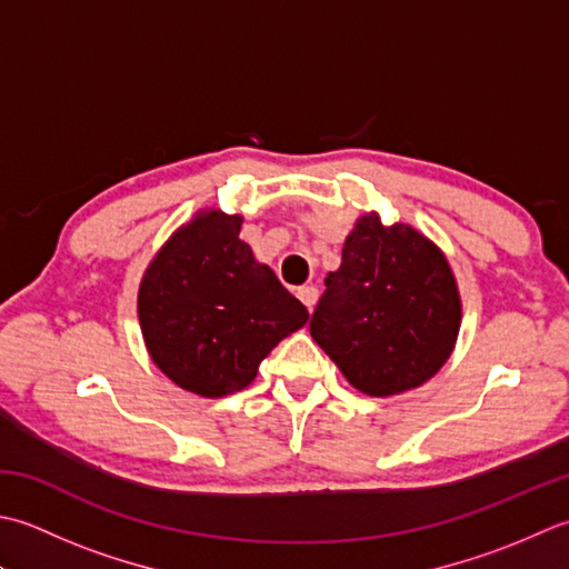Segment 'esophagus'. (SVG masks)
Wrapping results in <instances>:
<instances>
[{"mask_svg": "<svg viewBox=\"0 0 569 569\" xmlns=\"http://www.w3.org/2000/svg\"><path fill=\"white\" fill-rule=\"evenodd\" d=\"M297 297L301 299V305H305L309 311H315V305H317V299H319L317 287H299L297 289Z\"/></svg>", "mask_w": 569, "mask_h": 569, "instance_id": "obj_1", "label": "esophagus"}]
</instances>
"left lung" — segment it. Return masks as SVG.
Segmentation results:
<instances>
[{"label":"left lung","mask_w":569,"mask_h":569,"mask_svg":"<svg viewBox=\"0 0 569 569\" xmlns=\"http://www.w3.org/2000/svg\"><path fill=\"white\" fill-rule=\"evenodd\" d=\"M461 295L442 248L410 223L363 213L309 321L311 339L370 398L420 388L457 346Z\"/></svg>","instance_id":"left-lung-1"}]
</instances>
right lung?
<instances>
[{
    "label": "right lung",
    "instance_id": "right-lung-1",
    "mask_svg": "<svg viewBox=\"0 0 569 569\" xmlns=\"http://www.w3.org/2000/svg\"><path fill=\"white\" fill-rule=\"evenodd\" d=\"M242 216L201 208L147 264L137 317L147 353L179 388L223 398L248 388L258 366L309 319L240 240Z\"/></svg>",
    "mask_w": 569,
    "mask_h": 569
}]
</instances>
